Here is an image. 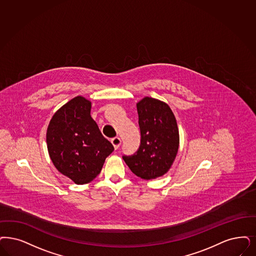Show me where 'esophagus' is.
Masks as SVG:
<instances>
[{
    "label": "esophagus",
    "mask_w": 256,
    "mask_h": 256,
    "mask_svg": "<svg viewBox=\"0 0 256 256\" xmlns=\"http://www.w3.org/2000/svg\"><path fill=\"white\" fill-rule=\"evenodd\" d=\"M111 142H112L114 149H118L120 146V144H122V140L118 136H116V138H113L111 140Z\"/></svg>",
    "instance_id": "1"
}]
</instances>
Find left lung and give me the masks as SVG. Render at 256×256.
<instances>
[{
  "mask_svg": "<svg viewBox=\"0 0 256 256\" xmlns=\"http://www.w3.org/2000/svg\"><path fill=\"white\" fill-rule=\"evenodd\" d=\"M140 146L132 156L122 158L132 172L142 180H154L170 170L180 146L176 116L169 105L150 96L136 104Z\"/></svg>",
  "mask_w": 256,
  "mask_h": 256,
  "instance_id": "8db88e82",
  "label": "left lung"
}]
</instances>
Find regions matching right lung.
Listing matches in <instances>:
<instances>
[{"mask_svg":"<svg viewBox=\"0 0 256 256\" xmlns=\"http://www.w3.org/2000/svg\"><path fill=\"white\" fill-rule=\"evenodd\" d=\"M90 112L91 102L78 96L54 114L46 132L48 152L54 166L78 185L96 178L105 158L114 151Z\"/></svg>","mask_w":256,"mask_h":256,"instance_id":"obj_1","label":"right lung"}]
</instances>
